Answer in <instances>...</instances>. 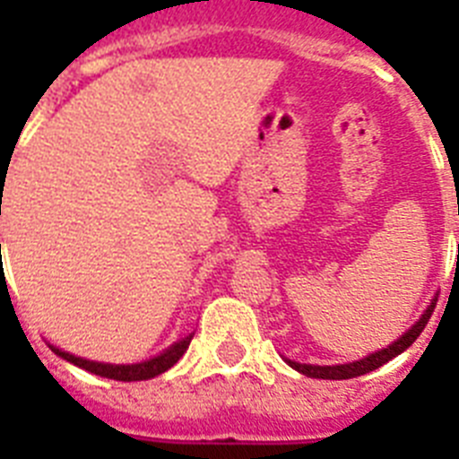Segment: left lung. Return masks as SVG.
Returning a JSON list of instances; mask_svg holds the SVG:
<instances>
[{"label": "left lung", "instance_id": "left-lung-1", "mask_svg": "<svg viewBox=\"0 0 459 459\" xmlns=\"http://www.w3.org/2000/svg\"><path fill=\"white\" fill-rule=\"evenodd\" d=\"M435 306H437V296L432 299V303L428 306V310L423 312V317L419 319V322L413 324L411 328H409L407 333L403 335V338H397L395 342L388 344V347H384L381 351H375V354L366 356V359L360 360H354V363H342V366H307V363H296V360H287V366L294 368L296 372H301V375L306 377H312V379H351V377H360V375H368V372L377 370V368H381L384 363H388L391 359H395L397 354H403L407 347H411L413 340L419 338L420 333H423L425 324L429 322V317H432V312H435Z\"/></svg>", "mask_w": 459, "mask_h": 459}]
</instances>
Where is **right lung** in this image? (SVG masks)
Masks as SVG:
<instances>
[{"label":"right lung","instance_id":"1","mask_svg":"<svg viewBox=\"0 0 459 459\" xmlns=\"http://www.w3.org/2000/svg\"><path fill=\"white\" fill-rule=\"evenodd\" d=\"M190 340H193V333L186 335V338L179 340V342H174L172 347H168V350L163 351V354L153 356V359H149V360H142V363H133V366H112V363H96V360H87V359H80V356L68 354V351H62L59 347H52V344H50V350L55 351L56 356H62L64 360L73 363V366L82 368V370H87V372H93V375L105 377V379L142 381V379H152V377L163 375L165 370H169V368H172L174 363H177V360H179L181 356L186 354Z\"/></svg>","mask_w":459,"mask_h":459}]
</instances>
